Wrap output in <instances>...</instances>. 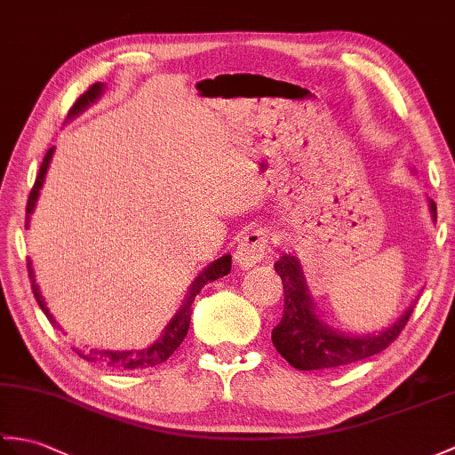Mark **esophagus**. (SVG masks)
<instances>
[{"mask_svg": "<svg viewBox=\"0 0 455 455\" xmlns=\"http://www.w3.org/2000/svg\"><path fill=\"white\" fill-rule=\"evenodd\" d=\"M271 251L267 232L263 228H256L246 232L240 238L238 248L235 251V261L240 269H250L259 263Z\"/></svg>", "mask_w": 455, "mask_h": 455, "instance_id": "1", "label": "esophagus"}]
</instances>
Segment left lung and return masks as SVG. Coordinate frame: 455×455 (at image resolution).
Masks as SVG:
<instances>
[{
	"label": "left lung",
	"instance_id": "8db88e82",
	"mask_svg": "<svg viewBox=\"0 0 455 455\" xmlns=\"http://www.w3.org/2000/svg\"><path fill=\"white\" fill-rule=\"evenodd\" d=\"M428 207L432 219L436 220V204L432 199ZM275 271L283 281L284 304L283 318L273 327L271 339L284 361L299 371H333V368L378 355L397 339L413 312V304H411L387 330L378 335H345L331 330L315 314L314 300L310 299L297 258L283 256L275 263Z\"/></svg>",
	"mask_w": 455,
	"mask_h": 455
}]
</instances>
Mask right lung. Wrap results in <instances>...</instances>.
<instances>
[{
	"mask_svg": "<svg viewBox=\"0 0 455 455\" xmlns=\"http://www.w3.org/2000/svg\"><path fill=\"white\" fill-rule=\"evenodd\" d=\"M102 89H104V84H100V83L91 84V87L77 99V102L73 104V108L69 110V118L81 114L84 108L89 107L91 102L97 100L102 94ZM52 153H54V147H52V149L46 153L44 161H42V164H40L38 176L35 180V186H33V189H30L28 204H27V225H25L27 228H28L30 213H33L35 205H36L40 188H42V184H44V176H46V171H48ZM230 261H232V258L227 253V256L215 259L213 263H211V266H207L202 273H199L197 279L192 283V287H189V292H188V297L182 304V308L176 312V315L171 320V323L166 325V330H164L161 339H158L155 345H151L149 348H141V351H94V348H92V351H89V353L77 351V355L83 356L87 363L107 366V368H112V371H140V368H149V366H156V364L164 363L166 358L171 356L180 347V343L184 341V337L188 333V327H189V320H192V304L199 294V291H202L207 283H213L219 277L228 275ZM27 267H28L30 287H33L35 299L40 306V310L46 314V318L50 320L52 325H58V322L54 320V315L50 314L44 299H42L40 289H38V284L35 281V271H33V263H30V259H27Z\"/></svg>",
	"mask_w": 455,
	"mask_h": 455,
	"instance_id": "1",
	"label": "right lung"
}]
</instances>
